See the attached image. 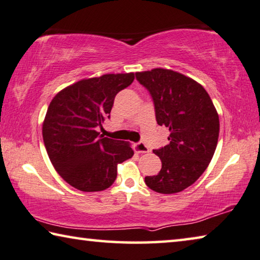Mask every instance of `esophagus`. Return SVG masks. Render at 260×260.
Masks as SVG:
<instances>
[{"mask_svg": "<svg viewBox=\"0 0 260 260\" xmlns=\"http://www.w3.org/2000/svg\"><path fill=\"white\" fill-rule=\"evenodd\" d=\"M135 148H136V151H137L138 153H147V152H150V148H148L146 146V144L143 143V142H139V143L136 144Z\"/></svg>", "mask_w": 260, "mask_h": 260, "instance_id": "1", "label": "esophagus"}]
</instances>
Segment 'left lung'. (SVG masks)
Returning a JSON list of instances; mask_svg holds the SVG:
<instances>
[{
  "instance_id": "obj_1",
  "label": "left lung",
  "mask_w": 260,
  "mask_h": 260,
  "mask_svg": "<svg viewBox=\"0 0 260 260\" xmlns=\"http://www.w3.org/2000/svg\"><path fill=\"white\" fill-rule=\"evenodd\" d=\"M136 79L150 93L159 125L168 127V145L153 152L162 164L148 188L159 193L184 190L205 172L219 138V115L201 84L176 71L153 69L137 72Z\"/></svg>"
}]
</instances>
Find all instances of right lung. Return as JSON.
<instances>
[{"mask_svg":"<svg viewBox=\"0 0 260 260\" xmlns=\"http://www.w3.org/2000/svg\"><path fill=\"white\" fill-rule=\"evenodd\" d=\"M134 79L133 72L83 79L49 104L42 125L46 150L59 176L74 188L84 192L109 188L117 165L134 155L127 143L98 133L110 118L115 96Z\"/></svg>","mask_w":260,"mask_h":260,"instance_id":"obj_1","label":"right lung"}]
</instances>
